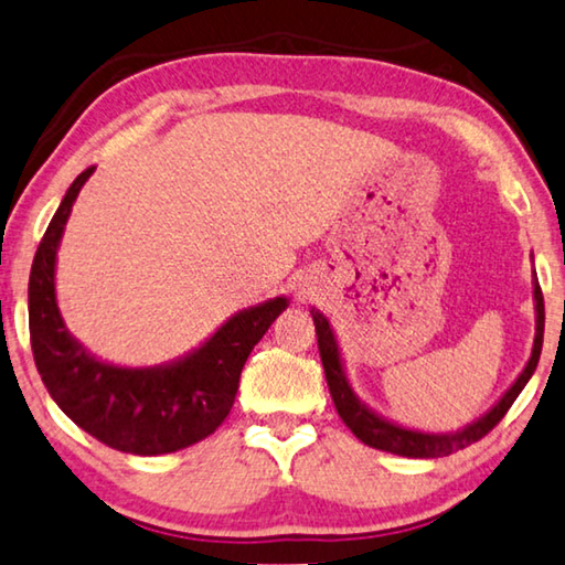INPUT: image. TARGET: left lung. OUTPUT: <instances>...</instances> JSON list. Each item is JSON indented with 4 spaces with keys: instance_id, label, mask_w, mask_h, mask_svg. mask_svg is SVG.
<instances>
[{
    "instance_id": "8db88e82",
    "label": "left lung",
    "mask_w": 565,
    "mask_h": 565,
    "mask_svg": "<svg viewBox=\"0 0 565 565\" xmlns=\"http://www.w3.org/2000/svg\"><path fill=\"white\" fill-rule=\"evenodd\" d=\"M533 257V255H531ZM533 308H535V338H533V350L525 367L521 370V375L515 377L513 385L498 397V403L491 411H486L480 418L473 423L463 425L458 430H448V433H428V430H418V428H405V425L395 423L391 418H385L377 411L370 408L363 401H360L358 393L350 385L348 370L343 363V355H340V345L335 338V330H332L330 320L322 316L318 308L310 310L312 322H316V332H318V350H320V360L322 367H326V381L330 387L332 403H335V411L343 423L353 430V436L358 440H363L365 446L385 450V452H395V456L403 458H443L450 456L460 448L470 446L486 436L488 430H493L498 423H501L503 415L511 408L513 401L525 387V383L531 381V375L535 373V365H539L541 358V348H543V326H545V308H543V292L539 285V277H535L533 270Z\"/></svg>"
}]
</instances>
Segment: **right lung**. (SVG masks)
<instances>
[{
    "label": "right lung",
    "instance_id": "right-lung-1",
    "mask_svg": "<svg viewBox=\"0 0 565 565\" xmlns=\"http://www.w3.org/2000/svg\"><path fill=\"white\" fill-rule=\"evenodd\" d=\"M92 172L95 168L70 184L36 247L26 292L34 363L52 401L92 438L132 456L182 450L227 418L247 355L290 300L277 295L235 312L170 363L127 367L89 353L64 326L54 280L64 225Z\"/></svg>",
    "mask_w": 565,
    "mask_h": 565
}]
</instances>
